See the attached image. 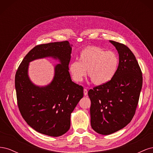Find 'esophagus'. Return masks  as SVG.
<instances>
[{"instance_id": "1", "label": "esophagus", "mask_w": 153, "mask_h": 153, "mask_svg": "<svg viewBox=\"0 0 153 153\" xmlns=\"http://www.w3.org/2000/svg\"><path fill=\"white\" fill-rule=\"evenodd\" d=\"M87 90L86 89H84V95L85 96H86V95H87Z\"/></svg>"}]
</instances>
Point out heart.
Instances as JSON below:
<instances>
[{
  "label": "heart",
  "instance_id": "b5f03b06",
  "mask_svg": "<svg viewBox=\"0 0 153 153\" xmlns=\"http://www.w3.org/2000/svg\"><path fill=\"white\" fill-rule=\"evenodd\" d=\"M119 64V56L114 52L98 47H87L80 52L78 61L69 64V71L75 82H82L87 70L93 84L103 85L114 78Z\"/></svg>",
  "mask_w": 153,
  "mask_h": 153
}]
</instances>
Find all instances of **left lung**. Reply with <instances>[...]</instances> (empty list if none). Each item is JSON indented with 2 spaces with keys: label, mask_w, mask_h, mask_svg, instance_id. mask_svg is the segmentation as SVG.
<instances>
[{
  "label": "left lung",
  "mask_w": 153,
  "mask_h": 153,
  "mask_svg": "<svg viewBox=\"0 0 153 153\" xmlns=\"http://www.w3.org/2000/svg\"><path fill=\"white\" fill-rule=\"evenodd\" d=\"M109 41L119 54L117 71L110 82L88 91L91 127L103 135L116 132L130 123L142 87V71L135 55L126 45Z\"/></svg>",
  "instance_id": "left-lung-1"
}]
</instances>
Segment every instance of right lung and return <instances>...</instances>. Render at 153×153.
Wrapping results in <instances>:
<instances>
[{"instance_id":"add662e5","label":"right lung","mask_w":153,"mask_h":153,"mask_svg":"<svg viewBox=\"0 0 153 153\" xmlns=\"http://www.w3.org/2000/svg\"><path fill=\"white\" fill-rule=\"evenodd\" d=\"M73 45L68 41L38 45L23 59L15 75L18 108L26 123L34 130L51 137H59L70 128L71 114L84 96V88L71 80L69 73ZM52 58L53 80L37 86L28 75L29 63L37 59Z\"/></svg>"}]
</instances>
